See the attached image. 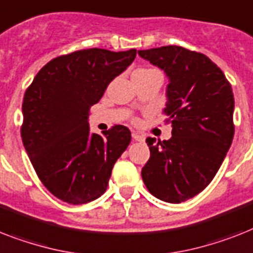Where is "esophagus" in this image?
Returning <instances> with one entry per match:
<instances>
[{
    "label": "esophagus",
    "mask_w": 253,
    "mask_h": 253,
    "mask_svg": "<svg viewBox=\"0 0 253 253\" xmlns=\"http://www.w3.org/2000/svg\"><path fill=\"white\" fill-rule=\"evenodd\" d=\"M132 137H133V140H136V141H144L145 140V137L137 132H132Z\"/></svg>",
    "instance_id": "1"
}]
</instances>
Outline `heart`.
<instances>
[{
	"instance_id": "heart-1",
	"label": "heart",
	"mask_w": 253,
	"mask_h": 253,
	"mask_svg": "<svg viewBox=\"0 0 253 253\" xmlns=\"http://www.w3.org/2000/svg\"><path fill=\"white\" fill-rule=\"evenodd\" d=\"M143 70H144V69H143ZM144 71H147V70H144Z\"/></svg>"
}]
</instances>
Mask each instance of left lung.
<instances>
[{"mask_svg":"<svg viewBox=\"0 0 253 253\" xmlns=\"http://www.w3.org/2000/svg\"><path fill=\"white\" fill-rule=\"evenodd\" d=\"M137 54L161 69L169 79L164 114L171 137H148L151 157L141 178L153 196L179 204L208 186L226 157L234 136V94L207 55L169 45Z\"/></svg>","mask_w":253,"mask_h":253,"instance_id":"8db88e82","label":"left lung"}]
</instances>
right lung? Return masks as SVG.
<instances>
[{
    "instance_id": "right-lung-1",
    "label": "right lung",
    "mask_w": 253,
    "mask_h": 253,
    "mask_svg": "<svg viewBox=\"0 0 253 253\" xmlns=\"http://www.w3.org/2000/svg\"><path fill=\"white\" fill-rule=\"evenodd\" d=\"M135 57V49L98 48L61 55L39 71L26 91L22 140L35 171L55 198L80 205L106 191L131 132L121 125L105 136L91 132L89 109Z\"/></svg>"
}]
</instances>
